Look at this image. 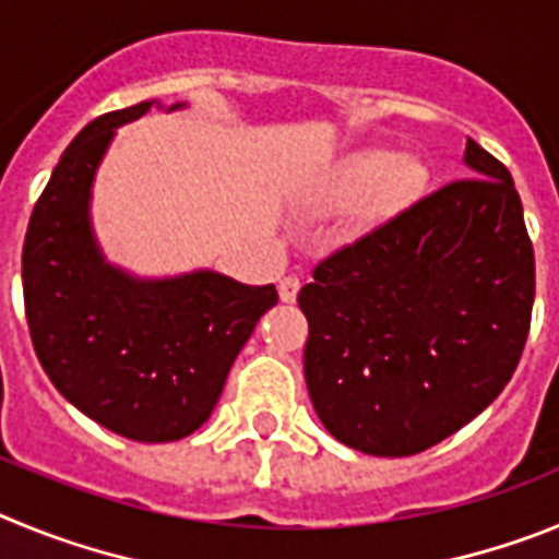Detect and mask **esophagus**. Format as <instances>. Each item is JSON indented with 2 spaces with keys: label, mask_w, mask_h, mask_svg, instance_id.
<instances>
[{
  "label": "esophagus",
  "mask_w": 559,
  "mask_h": 559,
  "mask_svg": "<svg viewBox=\"0 0 559 559\" xmlns=\"http://www.w3.org/2000/svg\"><path fill=\"white\" fill-rule=\"evenodd\" d=\"M296 294H299V280L296 276H283L280 280V299L283 302H294Z\"/></svg>",
  "instance_id": "obj_1"
}]
</instances>
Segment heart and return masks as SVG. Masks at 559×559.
<instances>
[{
    "label": "heart",
    "instance_id": "1",
    "mask_svg": "<svg viewBox=\"0 0 559 559\" xmlns=\"http://www.w3.org/2000/svg\"><path fill=\"white\" fill-rule=\"evenodd\" d=\"M428 167L414 156L394 159L383 147L355 151L324 179L322 201L330 206H353L367 201L372 215H397L426 192Z\"/></svg>",
    "mask_w": 559,
    "mask_h": 559
}]
</instances>
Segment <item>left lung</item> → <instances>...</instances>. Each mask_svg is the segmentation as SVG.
I'll return each mask as SVG.
<instances>
[{
  "label": "left lung",
  "mask_w": 559,
  "mask_h": 559,
  "mask_svg": "<svg viewBox=\"0 0 559 559\" xmlns=\"http://www.w3.org/2000/svg\"><path fill=\"white\" fill-rule=\"evenodd\" d=\"M464 165L471 179L324 257L299 290L316 414L369 456H412L467 426L510 383L530 335L521 195L478 142Z\"/></svg>",
  "instance_id": "obj_1"
}]
</instances>
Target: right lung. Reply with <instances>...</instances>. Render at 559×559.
<instances>
[{
  "label": "right lung",
  "mask_w": 559,
  "mask_h": 559,
  "mask_svg": "<svg viewBox=\"0 0 559 559\" xmlns=\"http://www.w3.org/2000/svg\"><path fill=\"white\" fill-rule=\"evenodd\" d=\"M151 106L103 114L63 151L29 215L22 285L52 386L108 431L173 442L210 419L237 353L280 296L218 271L140 280L103 257L88 224L92 181L114 128Z\"/></svg>",
  "instance_id": "obj_1"
}]
</instances>
